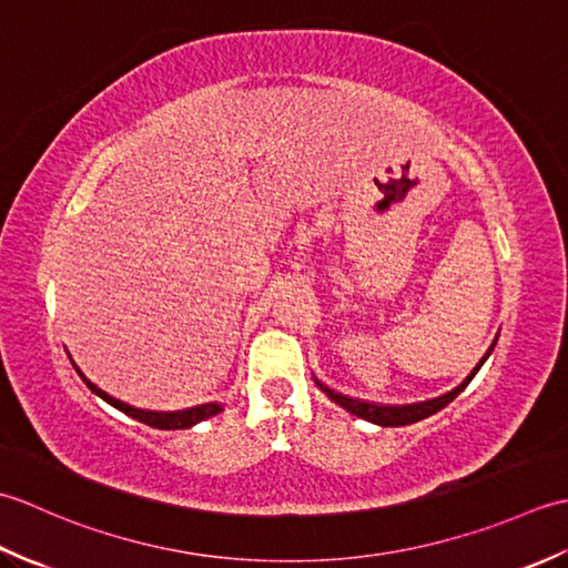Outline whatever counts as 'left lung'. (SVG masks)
Listing matches in <instances>:
<instances>
[{
	"mask_svg": "<svg viewBox=\"0 0 568 568\" xmlns=\"http://www.w3.org/2000/svg\"><path fill=\"white\" fill-rule=\"evenodd\" d=\"M496 342H498V336H496V339H493L490 348L484 354V358L478 361L476 368L470 371L468 376H466L462 383H458L454 390L444 393V395H439V397H432V400H425V403H413V405L368 403V400H358V397H348V395L336 393V390L329 388V385H324L320 378H315V383L320 385V390H322L324 395H327L332 403L344 407L346 413H352V415H356V417H361V419H366V422H373V425H381V427H405V425H413V422L425 419V417H429V415H434V413H439L442 407L449 405V403L454 400V397H456L458 393H462L470 381H474V376L480 371V366H484L486 361H488V356L493 354V348H496Z\"/></svg>",
	"mask_w": 568,
	"mask_h": 568,
	"instance_id": "1",
	"label": "left lung"
}]
</instances>
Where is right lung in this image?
<instances>
[{
    "label": "right lung",
    "instance_id": "1",
    "mask_svg": "<svg viewBox=\"0 0 568 568\" xmlns=\"http://www.w3.org/2000/svg\"><path fill=\"white\" fill-rule=\"evenodd\" d=\"M68 358H70V354H68ZM70 364H72V368L78 371V376L82 378V383L88 385V388H90L94 395L102 397L104 403H110L112 407L122 409L124 415L134 417V419L143 422V425L155 427V429H187V427H195L197 422L210 419V417H214L216 413H222V409H224L222 403H204V405H195V407H187V409H171V413H161V409H141V407H134V405H129V403L116 400V397H112L110 393H104L102 388H98V385H94V383L78 368V364H75V361H72V358H70Z\"/></svg>",
    "mask_w": 568,
    "mask_h": 568
}]
</instances>
